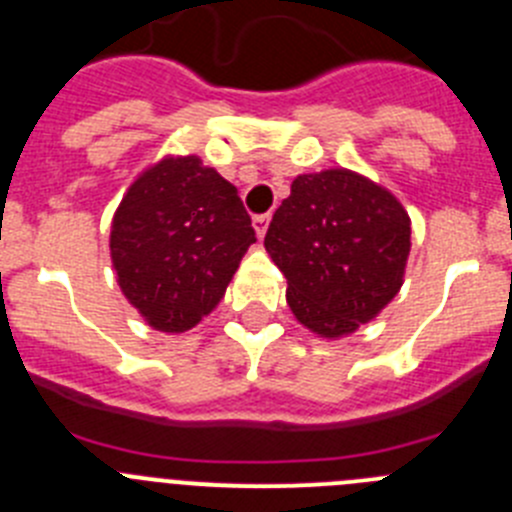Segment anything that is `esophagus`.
Wrapping results in <instances>:
<instances>
[{
	"instance_id": "esophagus-1",
	"label": "esophagus",
	"mask_w": 512,
	"mask_h": 512,
	"mask_svg": "<svg viewBox=\"0 0 512 512\" xmlns=\"http://www.w3.org/2000/svg\"><path fill=\"white\" fill-rule=\"evenodd\" d=\"M269 223H271V215L269 213L253 215V231H256V236L264 238L266 231H269Z\"/></svg>"
}]
</instances>
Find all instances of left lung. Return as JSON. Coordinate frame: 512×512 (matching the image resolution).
<instances>
[{"mask_svg": "<svg viewBox=\"0 0 512 512\" xmlns=\"http://www.w3.org/2000/svg\"><path fill=\"white\" fill-rule=\"evenodd\" d=\"M264 246L287 276V304L314 335L335 340L375 320L403 284L411 218L386 187L353 170L292 182Z\"/></svg>", "mask_w": 512, "mask_h": 512, "instance_id": "1", "label": "left lung"}]
</instances>
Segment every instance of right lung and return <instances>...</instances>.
I'll return each mask as SVG.
<instances>
[{
	"instance_id": "1",
	"label": "right lung",
	"mask_w": 512,
	"mask_h": 512,
	"mask_svg": "<svg viewBox=\"0 0 512 512\" xmlns=\"http://www.w3.org/2000/svg\"><path fill=\"white\" fill-rule=\"evenodd\" d=\"M251 243L238 190L195 154L159 159L131 182L109 238L121 292L159 332L205 320Z\"/></svg>"
}]
</instances>
